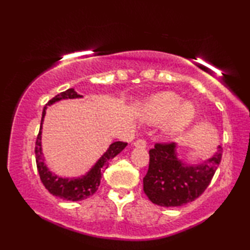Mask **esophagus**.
Here are the masks:
<instances>
[{"instance_id":"obj_1","label":"esophagus","mask_w":250,"mask_h":250,"mask_svg":"<svg viewBox=\"0 0 250 250\" xmlns=\"http://www.w3.org/2000/svg\"><path fill=\"white\" fill-rule=\"evenodd\" d=\"M134 146H136V148H146V140H142V139L136 140V141L134 142Z\"/></svg>"}]
</instances>
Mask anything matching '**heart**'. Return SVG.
<instances>
[{
	"instance_id": "obj_1",
	"label": "heart",
	"mask_w": 250,
	"mask_h": 250,
	"mask_svg": "<svg viewBox=\"0 0 250 250\" xmlns=\"http://www.w3.org/2000/svg\"><path fill=\"white\" fill-rule=\"evenodd\" d=\"M182 101L173 92L157 93L146 101L140 110V118L146 123H159L162 132L167 138L182 134L196 116V108L190 101Z\"/></svg>"
}]
</instances>
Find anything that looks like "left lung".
I'll return each mask as SVG.
<instances>
[{"label": "left lung", "mask_w": 250, "mask_h": 250, "mask_svg": "<svg viewBox=\"0 0 250 250\" xmlns=\"http://www.w3.org/2000/svg\"><path fill=\"white\" fill-rule=\"evenodd\" d=\"M149 169L143 191L150 201L162 207H177L197 199L213 179L222 158V146L209 159L189 165L179 159L176 143H156L149 151Z\"/></svg>", "instance_id": "obj_1"}]
</instances>
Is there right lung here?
I'll return each instance as SVG.
<instances>
[{
    "mask_svg": "<svg viewBox=\"0 0 250 250\" xmlns=\"http://www.w3.org/2000/svg\"><path fill=\"white\" fill-rule=\"evenodd\" d=\"M83 98V95L78 94L74 88H68L67 91L61 92L58 95H56L53 99L47 102L45 107L43 109L42 112V121H41V127L39 135L36 139L35 145V156H36V165L37 170H39L41 181L44 184V187L49 190L50 193L53 196L59 197L61 199L70 200V201H78L84 200L86 198L91 197L92 194L95 193L98 190L99 186H100V181L102 173L104 172L105 168H108L109 163L110 160L122 152L127 146L126 142H114L109 146L104 155L98 159V162L92 166V168L88 170L86 174L82 175L80 177H62L58 176L56 174L51 172L49 167L46 166L45 159L43 156L42 150V125L44 122V117L46 114L47 105H51L60 100H64V99H77Z\"/></svg>",
    "mask_w": 250,
    "mask_h": 250,
    "instance_id": "add662e5",
    "label": "right lung"
}]
</instances>
